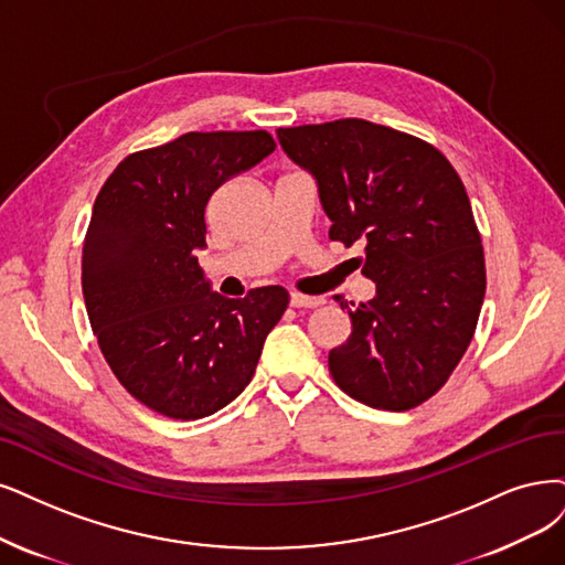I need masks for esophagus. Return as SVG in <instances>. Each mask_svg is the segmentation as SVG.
Returning <instances> with one entry per match:
<instances>
[{
    "label": "esophagus",
    "mask_w": 565,
    "mask_h": 565,
    "mask_svg": "<svg viewBox=\"0 0 565 565\" xmlns=\"http://www.w3.org/2000/svg\"><path fill=\"white\" fill-rule=\"evenodd\" d=\"M326 298L321 296H302V294H290V307H319Z\"/></svg>",
    "instance_id": "obj_1"
}]
</instances>
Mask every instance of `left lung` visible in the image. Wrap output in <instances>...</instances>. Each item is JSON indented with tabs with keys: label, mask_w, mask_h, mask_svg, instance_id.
Masks as SVG:
<instances>
[{
	"label": "left lung",
	"mask_w": 565,
	"mask_h": 565,
	"mask_svg": "<svg viewBox=\"0 0 565 565\" xmlns=\"http://www.w3.org/2000/svg\"><path fill=\"white\" fill-rule=\"evenodd\" d=\"M277 137L315 177L330 239L363 244L361 271L377 288L349 309L351 335L328 353L332 380L377 409L422 405L463 359L484 302V250L463 181L435 146L361 118Z\"/></svg>",
	"instance_id": "obj_1"
}]
</instances>
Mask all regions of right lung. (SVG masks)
Listing matches in <instances>:
<instances>
[{
  "label": "right lung",
  "instance_id": "right-lung-1",
  "mask_svg": "<svg viewBox=\"0 0 565 565\" xmlns=\"http://www.w3.org/2000/svg\"><path fill=\"white\" fill-rule=\"evenodd\" d=\"M275 149L265 130L188 132L125 158L95 200L81 263L93 332L125 391L170 419L233 403L288 307L281 286L216 294L195 258L209 198Z\"/></svg>",
  "mask_w": 565,
  "mask_h": 565
}]
</instances>
